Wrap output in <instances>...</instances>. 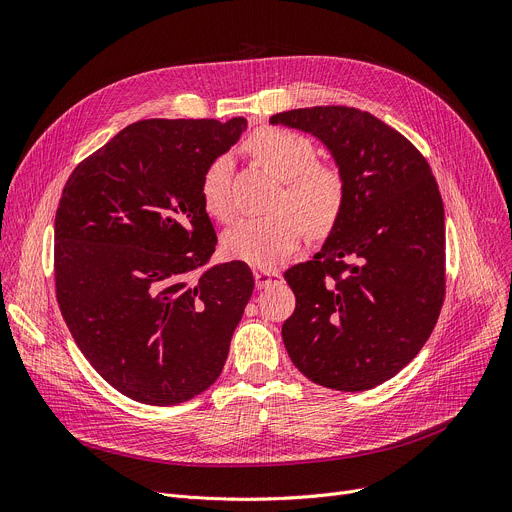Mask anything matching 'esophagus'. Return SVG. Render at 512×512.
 Instances as JSON below:
<instances>
[{
    "mask_svg": "<svg viewBox=\"0 0 512 512\" xmlns=\"http://www.w3.org/2000/svg\"><path fill=\"white\" fill-rule=\"evenodd\" d=\"M280 280H282V276L278 272H265V270H257L255 272L257 288H267V286H272V284H276Z\"/></svg>",
    "mask_w": 512,
    "mask_h": 512,
    "instance_id": "1",
    "label": "esophagus"
}]
</instances>
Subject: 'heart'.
Listing matches in <instances>:
<instances>
[{"label": "heart", "instance_id": "1", "mask_svg": "<svg viewBox=\"0 0 512 512\" xmlns=\"http://www.w3.org/2000/svg\"><path fill=\"white\" fill-rule=\"evenodd\" d=\"M247 149L259 164L282 180L276 209L265 218H242L224 234V249L230 257L253 267L272 270L290 259L305 238L308 224L313 232L334 226L344 205V178L332 168L317 164L315 145L299 132L286 128H261L253 132ZM232 159L218 155L201 178V199L209 215L230 220Z\"/></svg>", "mask_w": 512, "mask_h": 512}]
</instances>
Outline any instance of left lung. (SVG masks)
Instances as JSON below:
<instances>
[{"label": "left lung", "instance_id": "left-lung-1", "mask_svg": "<svg viewBox=\"0 0 512 512\" xmlns=\"http://www.w3.org/2000/svg\"><path fill=\"white\" fill-rule=\"evenodd\" d=\"M270 122L324 143L346 188L324 247L284 274L297 297L282 326L288 357L319 386H380L417 357L444 303L438 182L417 147L369 112L317 105Z\"/></svg>", "mask_w": 512, "mask_h": 512}]
</instances>
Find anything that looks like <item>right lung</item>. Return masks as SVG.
I'll list each match as a JSON object with an SVG mask.
<instances>
[{
	"label": "right lung",
	"instance_id": "right-lung-1",
	"mask_svg": "<svg viewBox=\"0 0 512 512\" xmlns=\"http://www.w3.org/2000/svg\"><path fill=\"white\" fill-rule=\"evenodd\" d=\"M245 118L141 120L70 174L56 211L53 276L66 326L101 378L168 407L220 378L255 280L215 251L201 178Z\"/></svg>",
	"mask_w": 512,
	"mask_h": 512
}]
</instances>
